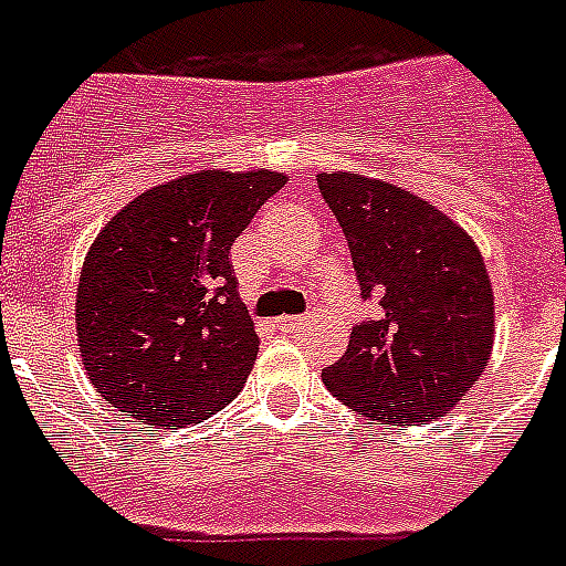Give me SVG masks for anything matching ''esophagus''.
<instances>
[{
	"label": "esophagus",
	"mask_w": 566,
	"mask_h": 566,
	"mask_svg": "<svg viewBox=\"0 0 566 566\" xmlns=\"http://www.w3.org/2000/svg\"><path fill=\"white\" fill-rule=\"evenodd\" d=\"M307 319H311V313H302V316H279V319L273 322V327L275 331H282V334H291V331L305 325Z\"/></svg>",
	"instance_id": "obj_1"
}]
</instances>
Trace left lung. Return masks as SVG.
<instances>
[{
	"label": "left lung",
	"instance_id": "left-lung-1",
	"mask_svg": "<svg viewBox=\"0 0 566 566\" xmlns=\"http://www.w3.org/2000/svg\"><path fill=\"white\" fill-rule=\"evenodd\" d=\"M316 184L345 232L363 298L382 296V316L359 322L345 356L322 371L327 391L388 426L449 415L481 379L495 342L481 250L408 189L354 172H322Z\"/></svg>",
	"mask_w": 566,
	"mask_h": 566
}]
</instances>
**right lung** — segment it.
I'll use <instances>...</instances> for the list:
<instances>
[{
    "mask_svg": "<svg viewBox=\"0 0 566 566\" xmlns=\"http://www.w3.org/2000/svg\"><path fill=\"white\" fill-rule=\"evenodd\" d=\"M282 172L180 175L140 192L83 261L77 342L103 400L146 426H189L244 388L259 336L230 250Z\"/></svg>",
    "mask_w": 566,
    "mask_h": 566,
    "instance_id": "right-lung-1",
    "label": "right lung"
}]
</instances>
